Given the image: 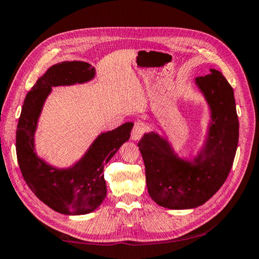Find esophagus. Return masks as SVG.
I'll use <instances>...</instances> for the list:
<instances>
[{"mask_svg": "<svg viewBox=\"0 0 259 259\" xmlns=\"http://www.w3.org/2000/svg\"><path fill=\"white\" fill-rule=\"evenodd\" d=\"M144 131H145V125H144L142 122H135L133 131H131V139H133L134 142H137V140L143 137Z\"/></svg>", "mask_w": 259, "mask_h": 259, "instance_id": "1", "label": "esophagus"}]
</instances>
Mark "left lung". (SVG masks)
<instances>
[{
  "mask_svg": "<svg viewBox=\"0 0 259 259\" xmlns=\"http://www.w3.org/2000/svg\"><path fill=\"white\" fill-rule=\"evenodd\" d=\"M209 109L203 143L195 155L181 156L155 131L145 133L138 146L145 164L148 194L156 204L183 210L202 205L226 181L239 142L234 93L217 69L195 78Z\"/></svg>",
  "mask_w": 259,
  "mask_h": 259,
  "instance_id": "left-lung-1",
  "label": "left lung"
}]
</instances>
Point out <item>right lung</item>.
Masks as SVG:
<instances>
[{
	"label": "right lung",
	"mask_w": 259,
	"mask_h": 259,
	"mask_svg": "<svg viewBox=\"0 0 259 259\" xmlns=\"http://www.w3.org/2000/svg\"><path fill=\"white\" fill-rule=\"evenodd\" d=\"M96 76L85 61H63L38 77L24 100L17 126L16 151L26 184L43 203L57 212L75 216L95 211L106 198L104 166L128 142L133 122L99 134L80 159L66 168L55 166L37 155L35 133L52 87L82 84Z\"/></svg>",
	"instance_id": "1"
}]
</instances>
